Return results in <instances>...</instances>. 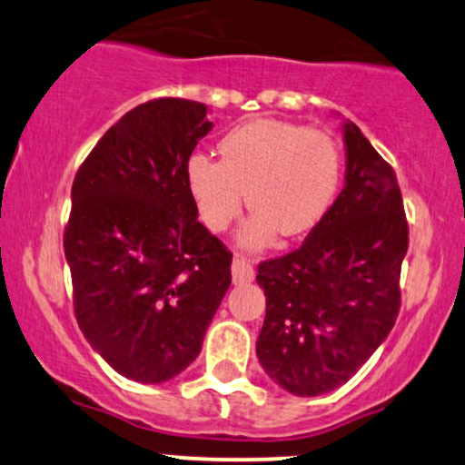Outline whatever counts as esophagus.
Instances as JSON below:
<instances>
[{
  "label": "esophagus",
  "mask_w": 465,
  "mask_h": 465,
  "mask_svg": "<svg viewBox=\"0 0 465 465\" xmlns=\"http://www.w3.org/2000/svg\"><path fill=\"white\" fill-rule=\"evenodd\" d=\"M232 277H233V284H247V282H253L255 277L253 264H251L247 258H242V255H236L232 264Z\"/></svg>",
  "instance_id": "1"
}]
</instances>
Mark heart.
Listing matches in <instances>:
<instances>
[{
    "instance_id": "1",
    "label": "heart",
    "mask_w": 465,
    "mask_h": 465,
    "mask_svg": "<svg viewBox=\"0 0 465 465\" xmlns=\"http://www.w3.org/2000/svg\"><path fill=\"white\" fill-rule=\"evenodd\" d=\"M221 162L192 154L185 185L210 232H223L244 205L249 221L238 233L244 249L311 232L332 205L343 159L328 133L277 120H258L229 131L218 143Z\"/></svg>"
}]
</instances>
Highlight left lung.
<instances>
[{"instance_id": "8db88e82", "label": "left lung", "mask_w": 465, "mask_h": 465, "mask_svg": "<svg viewBox=\"0 0 465 465\" xmlns=\"http://www.w3.org/2000/svg\"><path fill=\"white\" fill-rule=\"evenodd\" d=\"M345 185L300 249L258 266L266 317L255 354L292 396L350 381L385 343L409 249L398 179L354 122H343Z\"/></svg>"}]
</instances>
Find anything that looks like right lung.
<instances>
[{"label":"right lung","mask_w":465,"mask_h":465,"mask_svg":"<svg viewBox=\"0 0 465 465\" xmlns=\"http://www.w3.org/2000/svg\"><path fill=\"white\" fill-rule=\"evenodd\" d=\"M207 106L159 98L100 137L72 185L63 236L89 345L143 385L199 356L232 284V253L199 223L185 163L212 131Z\"/></svg>","instance_id":"1"}]
</instances>
